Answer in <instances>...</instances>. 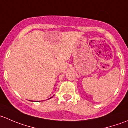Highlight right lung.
I'll list each match as a JSON object with an SVG mask.
<instances>
[{"mask_svg": "<svg viewBox=\"0 0 128 128\" xmlns=\"http://www.w3.org/2000/svg\"><path fill=\"white\" fill-rule=\"evenodd\" d=\"M52 97H51V98H52ZM51 98H49V99H51Z\"/></svg>", "mask_w": 128, "mask_h": 128, "instance_id": "obj_1", "label": "right lung"}]
</instances>
